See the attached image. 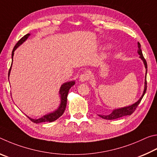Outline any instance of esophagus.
Instances as JSON below:
<instances>
[{
    "label": "esophagus",
    "instance_id": "obj_1",
    "mask_svg": "<svg viewBox=\"0 0 157 157\" xmlns=\"http://www.w3.org/2000/svg\"><path fill=\"white\" fill-rule=\"evenodd\" d=\"M89 78H90V74L87 72V71H86V72L82 74L80 76V77H79V81L81 82H86L88 80Z\"/></svg>",
    "mask_w": 157,
    "mask_h": 157
}]
</instances>
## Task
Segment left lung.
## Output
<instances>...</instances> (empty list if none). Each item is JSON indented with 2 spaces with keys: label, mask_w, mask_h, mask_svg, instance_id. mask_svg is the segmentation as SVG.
I'll return each instance as SVG.
<instances>
[{
  "label": "left lung",
  "mask_w": 157,
  "mask_h": 157,
  "mask_svg": "<svg viewBox=\"0 0 157 157\" xmlns=\"http://www.w3.org/2000/svg\"><path fill=\"white\" fill-rule=\"evenodd\" d=\"M138 54L140 55V58L141 59L144 61L145 70H146V74H145V87H144V93H143L142 96L141 98H139L138 101H136L135 103L132 104V105L130 106H127V107H124V108H119V109H115L112 111L110 114H108V115H98L100 117L102 118V119H108V120H113V119H119V118H121L122 117L124 116H128V115H131L133 112L135 111L136 108H137L139 104L141 102V99L144 97V94H145V92H146L147 90V81H146V74H147V62L145 59H144V55H143L142 53V50L141 49V45L140 43L138 42Z\"/></svg>",
  "instance_id": "obj_1"
}]
</instances>
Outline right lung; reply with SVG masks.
Masks as SVG:
<instances>
[{
    "instance_id": "1",
    "label": "right lung",
    "mask_w": 157,
    "mask_h": 157,
    "mask_svg": "<svg viewBox=\"0 0 157 157\" xmlns=\"http://www.w3.org/2000/svg\"><path fill=\"white\" fill-rule=\"evenodd\" d=\"M30 36V34H27L26 35H25L23 37H22L20 40L18 41V43L16 44V45L13 48V50H12V62H13V54H14V51L18 46H20L21 44H23L25 41L28 37ZM12 63L11 64V67L9 70V74H8V77L10 76V71H11V68H12ZM9 79V78H8ZM75 84V81H69L67 82V83H63L61 87H60V90H59V94H60V105L59 107L56 110H55L54 112H52V113H49L45 115V116L42 117L41 118H39V119H31L29 117H27L29 119L32 121V122H34L35 123H43V122H52L56 121L57 119H59L60 117H61L63 114L64 113V112L65 110V108L66 105H67V94L69 92V90Z\"/></svg>"
}]
</instances>
